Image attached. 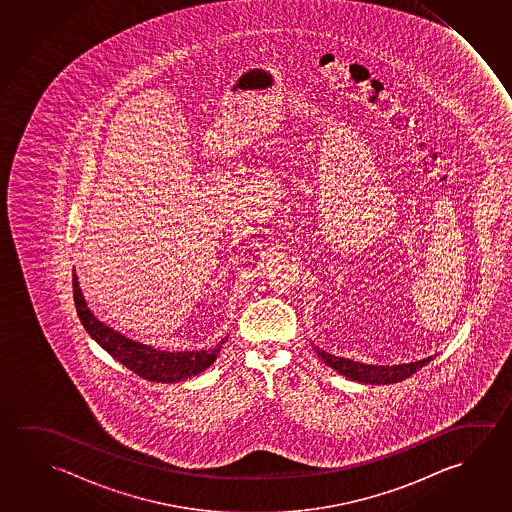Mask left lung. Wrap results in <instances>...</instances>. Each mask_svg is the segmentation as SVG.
<instances>
[{
	"mask_svg": "<svg viewBox=\"0 0 512 512\" xmlns=\"http://www.w3.org/2000/svg\"><path fill=\"white\" fill-rule=\"evenodd\" d=\"M319 357L327 362L328 366L332 369L339 371L344 377L352 378L357 382H364V384H393V382H400L403 378L411 377L418 369L423 368L425 364L432 361L436 355L427 357L423 361L409 362V364H398V366H373V364H362V362L350 361V359H343V357H336L330 353L318 350Z\"/></svg>",
	"mask_w": 512,
	"mask_h": 512,
	"instance_id": "left-lung-1",
	"label": "left lung"
}]
</instances>
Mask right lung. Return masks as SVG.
Wrapping results in <instances>:
<instances>
[{
  "instance_id": "add662e5",
  "label": "right lung",
  "mask_w": 512,
  "mask_h": 512,
  "mask_svg": "<svg viewBox=\"0 0 512 512\" xmlns=\"http://www.w3.org/2000/svg\"><path fill=\"white\" fill-rule=\"evenodd\" d=\"M73 298H75L76 312L82 321L89 336L100 344L103 350L121 362L123 366L132 369L139 377L151 382H178L185 378L198 375L203 369L209 368L216 361L221 346L225 341L216 344L210 350H196V352H164L157 350L150 344L139 343L130 337L116 332L109 325L96 319L93 312L87 309L78 278L73 275Z\"/></svg>"
}]
</instances>
